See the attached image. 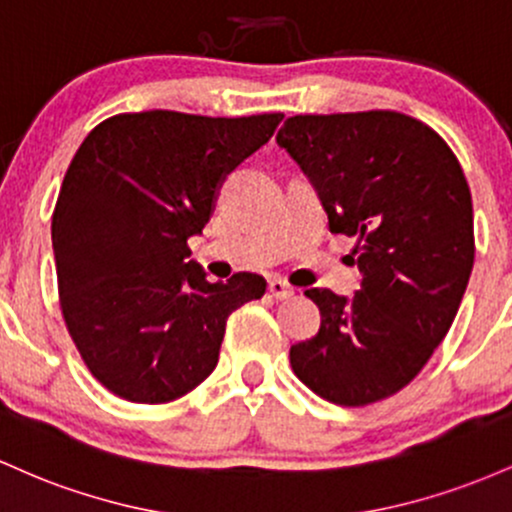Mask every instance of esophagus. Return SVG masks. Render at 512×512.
Returning <instances> with one entry per match:
<instances>
[{"label":"esophagus","instance_id":"1","mask_svg":"<svg viewBox=\"0 0 512 512\" xmlns=\"http://www.w3.org/2000/svg\"><path fill=\"white\" fill-rule=\"evenodd\" d=\"M268 292L275 297V300H290L292 295H295V287L287 285L285 280L280 278H273L271 283H268Z\"/></svg>","mask_w":512,"mask_h":512}]
</instances>
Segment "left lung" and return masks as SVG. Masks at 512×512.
<instances>
[{"label":"left lung","mask_w":512,"mask_h":512,"mask_svg":"<svg viewBox=\"0 0 512 512\" xmlns=\"http://www.w3.org/2000/svg\"><path fill=\"white\" fill-rule=\"evenodd\" d=\"M278 145L317 186L333 234L355 239L353 300L304 290L319 333L290 365L321 399L367 406L409 384L457 317L474 266V210L455 152L396 111L292 116Z\"/></svg>","instance_id":"8db88e82"}]
</instances>
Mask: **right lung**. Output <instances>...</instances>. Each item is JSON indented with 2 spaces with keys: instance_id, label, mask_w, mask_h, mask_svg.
Instances as JSON below:
<instances>
[{
  "instance_id": "add662e5",
  "label": "right lung",
  "mask_w": 512,
  "mask_h": 512,
  "mask_svg": "<svg viewBox=\"0 0 512 512\" xmlns=\"http://www.w3.org/2000/svg\"><path fill=\"white\" fill-rule=\"evenodd\" d=\"M283 113L244 118L118 113L70 162L53 212L57 292L74 346L108 392L135 404L188 394L215 370L229 314L266 280L210 283L188 261L225 174Z\"/></svg>"
}]
</instances>
